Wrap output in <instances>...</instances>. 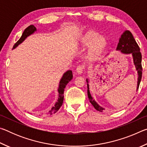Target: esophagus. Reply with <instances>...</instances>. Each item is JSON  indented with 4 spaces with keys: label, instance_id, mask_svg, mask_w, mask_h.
<instances>
[{
    "label": "esophagus",
    "instance_id": "esophagus-1",
    "mask_svg": "<svg viewBox=\"0 0 147 147\" xmlns=\"http://www.w3.org/2000/svg\"><path fill=\"white\" fill-rule=\"evenodd\" d=\"M76 71L78 74H81L84 71V66L83 65H79L78 67L76 68Z\"/></svg>",
    "mask_w": 147,
    "mask_h": 147
}]
</instances>
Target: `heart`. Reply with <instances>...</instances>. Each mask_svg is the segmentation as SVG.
<instances>
[{
  "mask_svg": "<svg viewBox=\"0 0 147 147\" xmlns=\"http://www.w3.org/2000/svg\"><path fill=\"white\" fill-rule=\"evenodd\" d=\"M80 43L84 47H88L92 44L89 50V54L94 56L105 48L107 41L105 37L99 36L97 32L91 30L85 34L82 38Z\"/></svg>",
  "mask_w": 147,
  "mask_h": 147,
  "instance_id": "b5f03b06",
  "label": "heart"
}]
</instances>
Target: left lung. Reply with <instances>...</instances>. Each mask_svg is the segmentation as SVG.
Returning <instances> with one entry per match:
<instances>
[{
    "label": "left lung",
    "mask_w": 147,
    "mask_h": 147,
    "mask_svg": "<svg viewBox=\"0 0 147 147\" xmlns=\"http://www.w3.org/2000/svg\"><path fill=\"white\" fill-rule=\"evenodd\" d=\"M116 51H119L120 53L124 54H131L133 59V63L135 66V69L138 73V82H137L136 91H138L139 86V84L141 80L142 77V66H141V59L142 56L140 53V49L138 43L134 39L132 34L129 30H125L121 36L119 38V43L117 46ZM87 85H88V96L89 100L92 105L96 110L99 111H102L104 108L100 106L96 102L93 96H91L89 91V81L88 78H86Z\"/></svg>",
    "instance_id": "obj_1"
}]
</instances>
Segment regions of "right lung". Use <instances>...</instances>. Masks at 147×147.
Listing matches in <instances>:
<instances>
[{"mask_svg": "<svg viewBox=\"0 0 147 147\" xmlns=\"http://www.w3.org/2000/svg\"><path fill=\"white\" fill-rule=\"evenodd\" d=\"M37 31V29L36 27L34 25H30L29 26L28 28H26L24 31L23 32V34L21 37L18 41L14 45L13 47V49H16L17 47H18L20 44H21L25 40V39L28 38V36H30V35L33 34L35 33V32ZM73 79V73H72V71L71 70L67 71L62 76L61 78L60 79V81L59 82V86L58 89V100L56 101V102L54 104V106L52 108L51 110L49 111L50 114L55 113L59 110V109L60 108V107L62 106V104H63V93H64V89L67 86L69 82H70L71 80Z\"/></svg>", "mask_w": 147, "mask_h": 147, "instance_id": "right-lung-1", "label": "right lung"}]
</instances>
